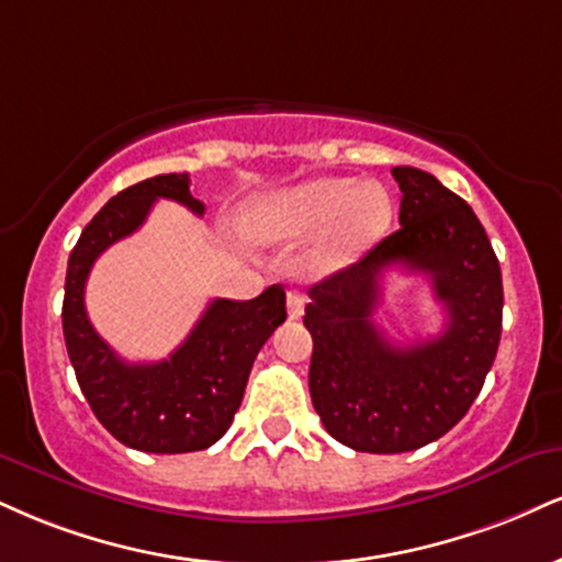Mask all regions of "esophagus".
I'll use <instances>...</instances> for the list:
<instances>
[{
  "instance_id": "esophagus-1",
  "label": "esophagus",
  "mask_w": 562,
  "mask_h": 562,
  "mask_svg": "<svg viewBox=\"0 0 562 562\" xmlns=\"http://www.w3.org/2000/svg\"><path fill=\"white\" fill-rule=\"evenodd\" d=\"M303 308H306V299H303L299 290H290V293H288L290 319H299V316H303Z\"/></svg>"
}]
</instances>
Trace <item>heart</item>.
<instances>
[{"instance_id": "heart-1", "label": "heart", "mask_w": 562, "mask_h": 562, "mask_svg": "<svg viewBox=\"0 0 562 562\" xmlns=\"http://www.w3.org/2000/svg\"><path fill=\"white\" fill-rule=\"evenodd\" d=\"M392 199L382 186H356L348 178H319L254 195L240 209L238 229L259 246L295 243L321 235L306 256L311 277L333 274L353 263L387 233Z\"/></svg>"}]
</instances>
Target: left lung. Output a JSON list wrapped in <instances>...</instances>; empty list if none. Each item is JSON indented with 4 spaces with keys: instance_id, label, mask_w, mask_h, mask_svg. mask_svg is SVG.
I'll return each mask as SVG.
<instances>
[{
    "instance_id": "obj_1",
    "label": "left lung",
    "mask_w": 562,
    "mask_h": 562,
    "mask_svg": "<svg viewBox=\"0 0 562 562\" xmlns=\"http://www.w3.org/2000/svg\"><path fill=\"white\" fill-rule=\"evenodd\" d=\"M401 229L308 290L311 403L358 452H408L456 427L476 401L503 333V274L461 195L416 167H392ZM427 273L449 322L431 341L395 347L370 322L384 268Z\"/></svg>"
}]
</instances>
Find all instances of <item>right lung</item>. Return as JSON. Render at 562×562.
Segmentation results:
<instances>
[{
	"label": "right lung",
	"instance_id": "1",
	"mask_svg": "<svg viewBox=\"0 0 562 562\" xmlns=\"http://www.w3.org/2000/svg\"><path fill=\"white\" fill-rule=\"evenodd\" d=\"M157 199L204 214V204L191 195L188 172L135 182L106 201L67 261L65 346L88 405L114 439L144 452L206 450L229 429L256 356L285 322V290L272 285L254 301L216 299L170 358L123 361L88 322L86 280L112 243L144 225Z\"/></svg>",
	"mask_w": 562,
	"mask_h": 562
}]
</instances>
